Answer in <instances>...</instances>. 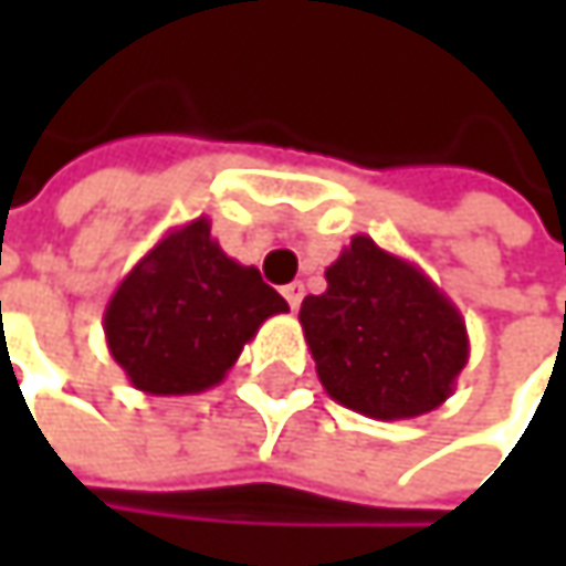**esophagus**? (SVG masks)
<instances>
[{
    "instance_id": "34e87169",
    "label": "esophagus",
    "mask_w": 566,
    "mask_h": 566,
    "mask_svg": "<svg viewBox=\"0 0 566 566\" xmlns=\"http://www.w3.org/2000/svg\"><path fill=\"white\" fill-rule=\"evenodd\" d=\"M282 294H284V301L291 304V311H297V307H301V301H304V284L301 282L284 284Z\"/></svg>"
}]
</instances>
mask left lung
<instances>
[{
  "label": "left lung",
  "instance_id": "1",
  "mask_svg": "<svg viewBox=\"0 0 566 566\" xmlns=\"http://www.w3.org/2000/svg\"><path fill=\"white\" fill-rule=\"evenodd\" d=\"M307 294L301 327L331 399L370 419H412L442 406L469 364L459 307L412 262L354 235Z\"/></svg>",
  "mask_w": 566,
  "mask_h": 566
}]
</instances>
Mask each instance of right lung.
Instances as JSON below:
<instances>
[{"label": "right lung", "mask_w": 566, "mask_h": 566, "mask_svg": "<svg viewBox=\"0 0 566 566\" xmlns=\"http://www.w3.org/2000/svg\"><path fill=\"white\" fill-rule=\"evenodd\" d=\"M284 311L282 294L229 259L199 216L124 275L104 307V337L137 390L189 396L222 384L255 331Z\"/></svg>", "instance_id": "add662e5"}]
</instances>
